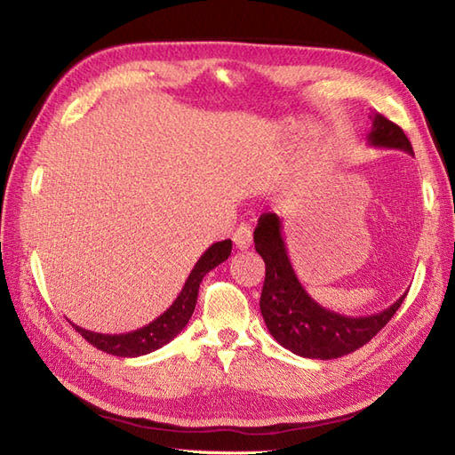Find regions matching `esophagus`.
<instances>
[{
    "label": "esophagus",
    "instance_id": "34e87169",
    "mask_svg": "<svg viewBox=\"0 0 455 455\" xmlns=\"http://www.w3.org/2000/svg\"><path fill=\"white\" fill-rule=\"evenodd\" d=\"M233 243L236 244L238 250H248L252 246V230H250L248 225H240L235 235H233Z\"/></svg>",
    "mask_w": 455,
    "mask_h": 455
}]
</instances>
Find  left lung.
<instances>
[{"label": "left lung", "mask_w": 455, "mask_h": 455, "mask_svg": "<svg viewBox=\"0 0 455 455\" xmlns=\"http://www.w3.org/2000/svg\"><path fill=\"white\" fill-rule=\"evenodd\" d=\"M367 142L377 148H395L412 154V144L399 124L375 113ZM256 252L266 262V282L259 297V311L269 334L289 352L313 360L342 357L367 344L397 313L407 293L389 308L370 316H344L318 305L305 291L289 262L282 219L264 212L254 230Z\"/></svg>", "instance_id": "8db88e82"}]
</instances>
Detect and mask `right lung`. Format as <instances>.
Masks as SVG:
<instances>
[{
  "instance_id": "1",
  "label": "right lung",
  "mask_w": 455,
  "mask_h": 455,
  "mask_svg": "<svg viewBox=\"0 0 455 455\" xmlns=\"http://www.w3.org/2000/svg\"><path fill=\"white\" fill-rule=\"evenodd\" d=\"M230 250H233V243H230L228 238L222 240V243H215L212 246H209L205 250V254H203L197 259V264L193 266L189 277L186 279V285H183L176 301H173L170 308H166V311H164L158 318H154V321L147 326L137 328V331L132 332H124V334H101V332L85 331V328L74 323L70 324L92 346L111 355L137 357V355H144L158 350V347L173 340V338L186 328L193 311H196L199 283L212 267H217L219 264L225 262V259L230 256Z\"/></svg>"
}]
</instances>
